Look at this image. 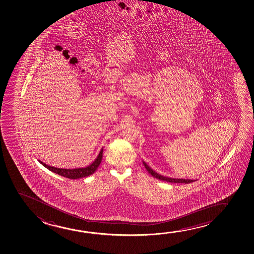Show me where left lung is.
<instances>
[{"label":"left lung","mask_w":254,"mask_h":254,"mask_svg":"<svg viewBox=\"0 0 254 254\" xmlns=\"http://www.w3.org/2000/svg\"><path fill=\"white\" fill-rule=\"evenodd\" d=\"M143 164H144V167L146 168V170L149 172V174H152V176L154 177V178L159 179L160 181H164V182H174V183H191V182H194V180H190V179H174V178H169V177H166V176H163V175H160V174H158V173H156L155 171L152 170L151 167L148 166L146 163L143 161Z\"/></svg>","instance_id":"1"}]
</instances>
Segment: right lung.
<instances>
[{
  "instance_id": "1",
  "label": "right lung",
  "mask_w": 254,
  "mask_h": 254,
  "mask_svg": "<svg viewBox=\"0 0 254 254\" xmlns=\"http://www.w3.org/2000/svg\"><path fill=\"white\" fill-rule=\"evenodd\" d=\"M102 152L103 149L101 150V152L97 156V158L95 159V161L92 163L91 165H89L88 167H83V168H75V169H64V168H57V167H51L46 165L44 162H42L39 160V162L41 163L44 167H46L47 169L52 171L55 174H58L61 176H64L65 178L72 179H80L83 178V177H87L91 174H94L96 169L98 168L100 164L102 162Z\"/></svg>"
}]
</instances>
